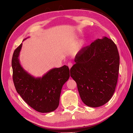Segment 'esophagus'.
<instances>
[{
    "mask_svg": "<svg viewBox=\"0 0 133 133\" xmlns=\"http://www.w3.org/2000/svg\"><path fill=\"white\" fill-rule=\"evenodd\" d=\"M68 66H69V69H70V68L72 67V66H73V64H72L71 62H69L68 64Z\"/></svg>",
    "mask_w": 133,
    "mask_h": 133,
    "instance_id": "1",
    "label": "esophagus"
}]
</instances>
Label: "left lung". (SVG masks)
Returning <instances> with one entry per match:
<instances>
[{
  "label": "left lung",
  "mask_w": 133,
  "mask_h": 133,
  "mask_svg": "<svg viewBox=\"0 0 133 133\" xmlns=\"http://www.w3.org/2000/svg\"><path fill=\"white\" fill-rule=\"evenodd\" d=\"M119 59L117 46L106 37L95 40L76 54L70 76L86 105L99 107L111 98L118 82Z\"/></svg>",
  "instance_id": "left-lung-1"
}]
</instances>
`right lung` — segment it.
Wrapping results in <instances>:
<instances>
[{"instance_id":"obj_1","label":"right lung","mask_w":133,"mask_h":133,"mask_svg":"<svg viewBox=\"0 0 133 133\" xmlns=\"http://www.w3.org/2000/svg\"><path fill=\"white\" fill-rule=\"evenodd\" d=\"M25 39L23 40V41ZM22 43L13 55V80L18 93L30 107L40 112H49L59 106L62 87L69 79L70 70L66 65L53 68L42 77L35 78L23 69L19 57Z\"/></svg>"}]
</instances>
